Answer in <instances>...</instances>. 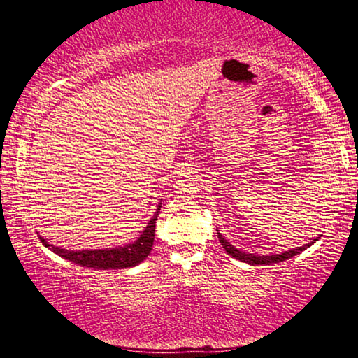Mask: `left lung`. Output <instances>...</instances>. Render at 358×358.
<instances>
[{
	"mask_svg": "<svg viewBox=\"0 0 358 358\" xmlns=\"http://www.w3.org/2000/svg\"><path fill=\"white\" fill-rule=\"evenodd\" d=\"M217 238H220L222 248H224V250H226V252L229 254V256H232V257H235L237 260H241V262H246V264H251V265H270V264L282 262V260H287L290 257L296 256V254H300L301 251H305L306 248H310L314 243V241H317V238H314L311 243H308L305 246L296 248V250H289V251L281 252V254H273V256H260V254H257V256H254V254H246L243 251L237 250V248H234L226 238L222 237V235L220 234V230H217Z\"/></svg>",
	"mask_w": 358,
	"mask_h": 358,
	"instance_id": "obj_1",
	"label": "left lung"
}]
</instances>
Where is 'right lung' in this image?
Segmentation results:
<instances>
[{"mask_svg":"<svg viewBox=\"0 0 358 358\" xmlns=\"http://www.w3.org/2000/svg\"><path fill=\"white\" fill-rule=\"evenodd\" d=\"M159 210H161V205L157 207L155 216L151 217L148 226L145 227L142 235L134 241V243L123 248H115V250L68 251V250H62V248H55L53 245H48L42 237L39 238L42 243L48 248V250L58 254V256L68 259L77 265L87 266V268H94V270L128 268V266H136L137 264H141L142 260L150 254L151 248H153L156 220H157V213H159Z\"/></svg>","mask_w":358,"mask_h":358,"instance_id":"obj_1","label":"right lung"}]
</instances>
